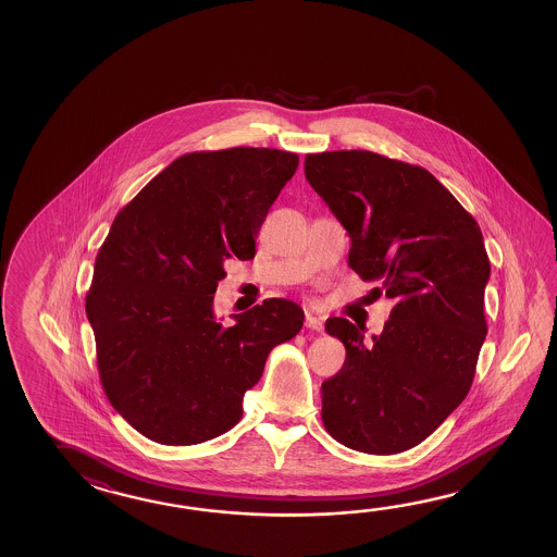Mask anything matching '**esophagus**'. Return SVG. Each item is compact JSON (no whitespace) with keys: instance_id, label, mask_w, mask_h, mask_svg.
Listing matches in <instances>:
<instances>
[{"instance_id":"obj_1","label":"esophagus","mask_w":557,"mask_h":557,"mask_svg":"<svg viewBox=\"0 0 557 557\" xmlns=\"http://www.w3.org/2000/svg\"><path fill=\"white\" fill-rule=\"evenodd\" d=\"M305 326H307L308 331H324V324H322V319H319V317H312L310 312H307V317H305Z\"/></svg>"}]
</instances>
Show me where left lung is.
Returning a JSON list of instances; mask_svg holds the SVG:
<instances>
[{"instance_id":"left-lung-1","label":"left lung","mask_w":557,"mask_h":557,"mask_svg":"<svg viewBox=\"0 0 557 557\" xmlns=\"http://www.w3.org/2000/svg\"><path fill=\"white\" fill-rule=\"evenodd\" d=\"M305 175L350 235V269L394 300L372 344L350 320H326L346 360L322 382V422L352 450H410L472 386L487 332L482 231L426 169L384 154H307Z\"/></svg>"}]
</instances>
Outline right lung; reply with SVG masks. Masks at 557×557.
Masks as SVG:
<instances>
[{
  "label": "right lung",
  "instance_id": "obj_1",
  "mask_svg": "<svg viewBox=\"0 0 557 557\" xmlns=\"http://www.w3.org/2000/svg\"><path fill=\"white\" fill-rule=\"evenodd\" d=\"M298 154L264 147L181 154L119 211L95 259L85 312L111 406L145 438L190 446L243 416L267 356L302 329L284 298L214 319L225 262L255 243Z\"/></svg>",
  "mask_w": 557,
  "mask_h": 557
}]
</instances>
